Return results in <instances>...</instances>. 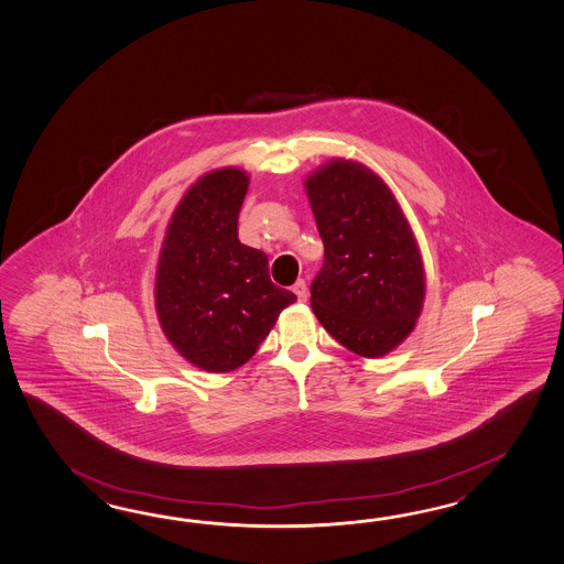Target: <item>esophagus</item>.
<instances>
[{
  "mask_svg": "<svg viewBox=\"0 0 564 564\" xmlns=\"http://www.w3.org/2000/svg\"><path fill=\"white\" fill-rule=\"evenodd\" d=\"M293 293L297 295V300L307 301V285H305L303 279H300V281L293 285Z\"/></svg>",
  "mask_w": 564,
  "mask_h": 564,
  "instance_id": "esophagus-1",
  "label": "esophagus"
}]
</instances>
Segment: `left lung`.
<instances>
[{
  "label": "left lung",
  "mask_w": 564,
  "mask_h": 564,
  "mask_svg": "<svg viewBox=\"0 0 564 564\" xmlns=\"http://www.w3.org/2000/svg\"><path fill=\"white\" fill-rule=\"evenodd\" d=\"M324 240L312 307L344 348L380 358L401 346L425 303V264L401 204L380 175L332 158L303 182Z\"/></svg>",
  "instance_id": "8db88e82"
}]
</instances>
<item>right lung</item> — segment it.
Listing matches in <instances>:
<instances>
[{
    "label": "right lung",
    "mask_w": 564,
    "mask_h": 564,
    "mask_svg": "<svg viewBox=\"0 0 564 564\" xmlns=\"http://www.w3.org/2000/svg\"><path fill=\"white\" fill-rule=\"evenodd\" d=\"M249 182L232 165L200 175L175 206L158 257L153 297L163 336L214 375L249 362L297 300L273 285L267 254L238 240Z\"/></svg>",
    "instance_id": "obj_1"
}]
</instances>
